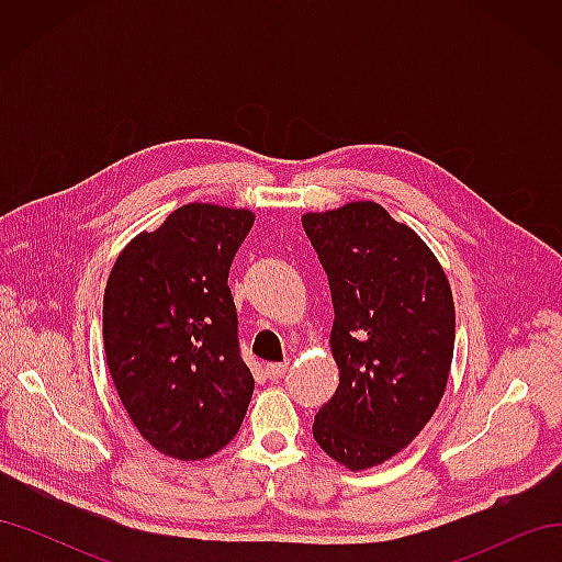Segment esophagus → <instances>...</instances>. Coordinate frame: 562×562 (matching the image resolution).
<instances>
[{
    "instance_id": "1",
    "label": "esophagus",
    "mask_w": 562,
    "mask_h": 562,
    "mask_svg": "<svg viewBox=\"0 0 562 562\" xmlns=\"http://www.w3.org/2000/svg\"><path fill=\"white\" fill-rule=\"evenodd\" d=\"M285 370H288V363H269L265 366V375L271 382H279L285 375Z\"/></svg>"
}]
</instances>
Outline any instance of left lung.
Listing matches in <instances>:
<instances>
[{"label": "left lung", "mask_w": 562, "mask_h": 562, "mask_svg": "<svg viewBox=\"0 0 562 562\" xmlns=\"http://www.w3.org/2000/svg\"><path fill=\"white\" fill-rule=\"evenodd\" d=\"M302 227L328 274L339 368L314 438L335 462L363 471L413 443L443 398L452 291L429 246L375 201L307 213Z\"/></svg>", "instance_id": "left-lung-1"}]
</instances>
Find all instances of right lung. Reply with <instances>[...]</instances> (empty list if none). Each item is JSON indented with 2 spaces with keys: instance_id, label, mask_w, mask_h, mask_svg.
<instances>
[{
  "instance_id": "right-lung-1",
  "label": "right lung",
  "mask_w": 562,
  "mask_h": 562,
  "mask_svg": "<svg viewBox=\"0 0 562 562\" xmlns=\"http://www.w3.org/2000/svg\"><path fill=\"white\" fill-rule=\"evenodd\" d=\"M255 215L187 203L119 255L103 297V342L131 422L159 452L196 462L239 431L255 380L227 285Z\"/></svg>"
}]
</instances>
